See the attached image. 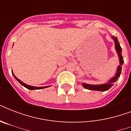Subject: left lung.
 Returning <instances> with one entry per match:
<instances>
[{"label":"left lung","instance_id":"obj_1","mask_svg":"<svg viewBox=\"0 0 131 131\" xmlns=\"http://www.w3.org/2000/svg\"><path fill=\"white\" fill-rule=\"evenodd\" d=\"M112 38L114 39V42H115V48H116L118 57H119V60H120V65H118L115 76L114 78H112L111 80H109V82L107 84H100V85H91V84L83 83L82 86L86 89L90 90H96V91H106V90L110 89V88L114 85V83H115L118 80V78L120 77V74H121V71H122V65L124 63V60H123V57L122 56V48L120 47V45L119 43V42H118V39L116 37L115 38L114 37H112Z\"/></svg>","mask_w":131,"mask_h":131}]
</instances>
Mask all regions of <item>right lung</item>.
Instances as JSON below:
<instances>
[{
    "instance_id": "1",
    "label": "right lung",
    "mask_w": 131,
    "mask_h": 131,
    "mask_svg": "<svg viewBox=\"0 0 131 131\" xmlns=\"http://www.w3.org/2000/svg\"><path fill=\"white\" fill-rule=\"evenodd\" d=\"M12 74L13 75V76H14V78L17 80V81H18V82H19L20 84L22 85L23 86H24L25 88H28V89L29 90H39V89H43V88H47L49 87V86H45V87H35V86H29V85H27V84H24V82H22L21 81H20V80H19V79H17L16 77L15 76V75L13 74V71H12Z\"/></svg>"
}]
</instances>
